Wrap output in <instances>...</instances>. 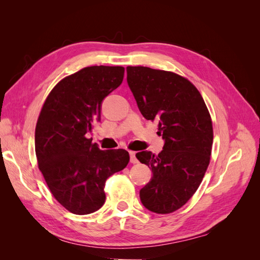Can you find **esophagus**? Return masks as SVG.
<instances>
[{
    "label": "esophagus",
    "instance_id": "34e87169",
    "mask_svg": "<svg viewBox=\"0 0 260 260\" xmlns=\"http://www.w3.org/2000/svg\"><path fill=\"white\" fill-rule=\"evenodd\" d=\"M129 155H130V162L131 164H137L138 159L136 157V152H129Z\"/></svg>",
    "mask_w": 260,
    "mask_h": 260
}]
</instances>
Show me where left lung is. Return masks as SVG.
Wrapping results in <instances>:
<instances>
[{
    "mask_svg": "<svg viewBox=\"0 0 260 260\" xmlns=\"http://www.w3.org/2000/svg\"><path fill=\"white\" fill-rule=\"evenodd\" d=\"M127 82L145 119L158 120L165 141L158 155H136L153 172L140 199L148 210L170 214L192 198L205 175L214 138L210 115L199 90L177 74L128 66Z\"/></svg>",
    "mask_w": 260,
    "mask_h": 260,
    "instance_id": "obj_1",
    "label": "left lung"
}]
</instances>
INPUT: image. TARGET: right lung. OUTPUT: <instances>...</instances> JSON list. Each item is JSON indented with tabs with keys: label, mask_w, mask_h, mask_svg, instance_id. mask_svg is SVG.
<instances>
[{
	"label": "right lung",
	"mask_w": 260,
	"mask_h": 260,
	"mask_svg": "<svg viewBox=\"0 0 260 260\" xmlns=\"http://www.w3.org/2000/svg\"><path fill=\"white\" fill-rule=\"evenodd\" d=\"M120 66L85 67L60 80L49 94L36 127L39 169L60 205L76 215H88L105 203V181L125 168L129 153L102 151L92 139L101 120L104 99L122 82Z\"/></svg>",
	"instance_id": "obj_1"
}]
</instances>
